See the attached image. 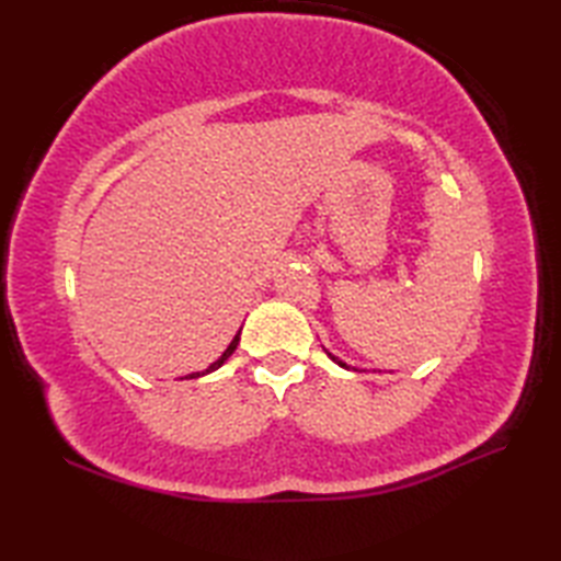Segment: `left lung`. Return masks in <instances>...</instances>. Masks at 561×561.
Segmentation results:
<instances>
[{
	"mask_svg": "<svg viewBox=\"0 0 561 561\" xmlns=\"http://www.w3.org/2000/svg\"><path fill=\"white\" fill-rule=\"evenodd\" d=\"M330 359H332V362H337V364H340V366H344V368H350L347 364H344V362H340V359H337V356H332V354H330Z\"/></svg>",
	"mask_w": 561,
	"mask_h": 561,
	"instance_id": "left-lung-1",
	"label": "left lung"
}]
</instances>
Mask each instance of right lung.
<instances>
[{"mask_svg":"<svg viewBox=\"0 0 561 561\" xmlns=\"http://www.w3.org/2000/svg\"><path fill=\"white\" fill-rule=\"evenodd\" d=\"M238 340H241V330H238L236 332V337L231 340V344H229V347H226V352L219 356V359L217 362H214L209 368H205V371H197V374H190V376H185V378H199V376H205V374H211V371H217V368L226 362V359H229V356L236 352V347H238Z\"/></svg>","mask_w":561,"mask_h":561,"instance_id":"1","label":"right lung"}]
</instances>
